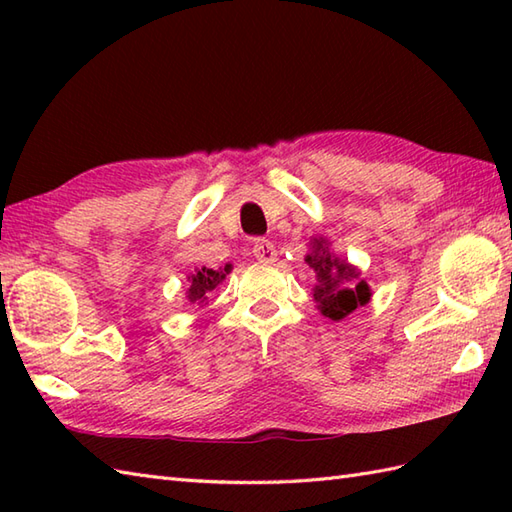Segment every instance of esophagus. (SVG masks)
<instances>
[{
    "label": "esophagus",
    "instance_id": "34e87169",
    "mask_svg": "<svg viewBox=\"0 0 512 512\" xmlns=\"http://www.w3.org/2000/svg\"><path fill=\"white\" fill-rule=\"evenodd\" d=\"M253 255L257 262L262 264H273L277 259V248L273 246V242H268V239H255L253 242Z\"/></svg>",
    "mask_w": 512,
    "mask_h": 512
}]
</instances>
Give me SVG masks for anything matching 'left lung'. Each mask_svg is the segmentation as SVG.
I'll list each match as a JSON object with an SVG mask.
<instances>
[{
  "instance_id": "8db88e82",
  "label": "left lung",
  "mask_w": 512,
  "mask_h": 512,
  "mask_svg": "<svg viewBox=\"0 0 512 512\" xmlns=\"http://www.w3.org/2000/svg\"><path fill=\"white\" fill-rule=\"evenodd\" d=\"M332 242L325 237H310V253L306 264L317 275L312 288V299L317 310L332 321H341L356 308L367 306L372 299V288L361 279V270L347 259L334 255Z\"/></svg>"
}]
</instances>
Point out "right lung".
I'll return each instance as SVG.
<instances>
[{
	"label": "right lung",
	"instance_id": "1",
	"mask_svg": "<svg viewBox=\"0 0 512 512\" xmlns=\"http://www.w3.org/2000/svg\"><path fill=\"white\" fill-rule=\"evenodd\" d=\"M231 270H233V264H224L220 268H206V266L195 268L187 277L184 299H187V303H193V306H206L211 292L217 290V286L222 284Z\"/></svg>",
	"mask_w": 512,
	"mask_h": 512
}]
</instances>
